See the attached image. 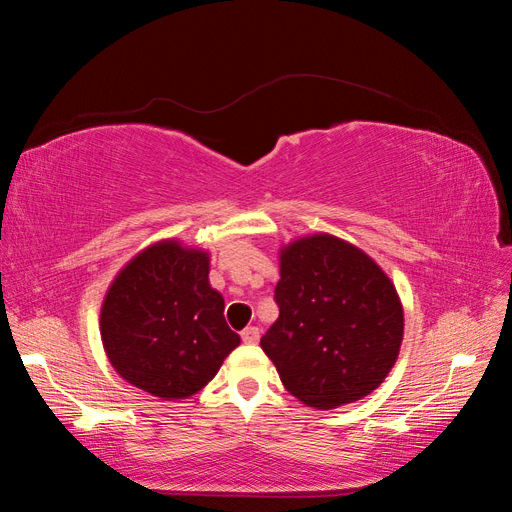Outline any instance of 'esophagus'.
Instances as JSON below:
<instances>
[{
  "label": "esophagus",
  "mask_w": 512,
  "mask_h": 512,
  "mask_svg": "<svg viewBox=\"0 0 512 512\" xmlns=\"http://www.w3.org/2000/svg\"><path fill=\"white\" fill-rule=\"evenodd\" d=\"M241 339L245 344H256L260 339V331L256 327H247L241 331Z\"/></svg>",
  "instance_id": "34e87169"
}]
</instances>
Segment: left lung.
Returning a JSON list of instances; mask_svg holds the SVG:
<instances>
[{"label": "left lung", "instance_id": "1", "mask_svg": "<svg viewBox=\"0 0 512 512\" xmlns=\"http://www.w3.org/2000/svg\"><path fill=\"white\" fill-rule=\"evenodd\" d=\"M280 318L262 335L284 389L333 410L374 393L404 342V305L378 262L329 232L280 247Z\"/></svg>", "mask_w": 512, "mask_h": 512}]
</instances>
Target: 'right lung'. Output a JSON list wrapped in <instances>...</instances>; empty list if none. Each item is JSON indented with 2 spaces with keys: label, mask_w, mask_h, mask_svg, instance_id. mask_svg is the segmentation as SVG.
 I'll list each match as a JSON object with an SVG mask.
<instances>
[{
  "label": "right lung",
  "mask_w": 512,
  "mask_h": 512,
  "mask_svg": "<svg viewBox=\"0 0 512 512\" xmlns=\"http://www.w3.org/2000/svg\"><path fill=\"white\" fill-rule=\"evenodd\" d=\"M209 267V250L173 237L147 245L117 271L100 307V337L128 384L166 401L190 399L241 344Z\"/></svg>",
  "instance_id": "right-lung-1"
}]
</instances>
